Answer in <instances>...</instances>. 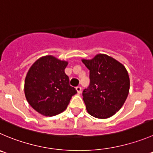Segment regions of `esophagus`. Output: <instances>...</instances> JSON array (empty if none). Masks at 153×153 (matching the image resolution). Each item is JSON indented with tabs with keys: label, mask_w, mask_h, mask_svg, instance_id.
I'll use <instances>...</instances> for the list:
<instances>
[{
	"label": "esophagus",
	"mask_w": 153,
	"mask_h": 153,
	"mask_svg": "<svg viewBox=\"0 0 153 153\" xmlns=\"http://www.w3.org/2000/svg\"><path fill=\"white\" fill-rule=\"evenodd\" d=\"M76 90L77 91V93H78V94H80L81 91H82V88H81L80 86H77V87H76Z\"/></svg>",
	"instance_id": "esophagus-1"
}]
</instances>
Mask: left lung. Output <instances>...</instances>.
I'll list each match as a JSON object with an SVG mask.
<instances>
[{"label":"left lung","mask_w":153,"mask_h":153,"mask_svg":"<svg viewBox=\"0 0 153 153\" xmlns=\"http://www.w3.org/2000/svg\"><path fill=\"white\" fill-rule=\"evenodd\" d=\"M82 62L90 71V85L82 93L87 112L97 119H107L124 104L130 88L126 67L106 54H97Z\"/></svg>","instance_id":"1"}]
</instances>
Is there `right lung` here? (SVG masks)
Wrapping results in <instances>:
<instances>
[{"label":"right lung","instance_id":"obj_1","mask_svg":"<svg viewBox=\"0 0 153 153\" xmlns=\"http://www.w3.org/2000/svg\"><path fill=\"white\" fill-rule=\"evenodd\" d=\"M68 65V61L48 55L29 68L25 79V95L30 107L40 114L52 116L62 113L77 93L70 85L65 72Z\"/></svg>","mask_w":153,"mask_h":153}]
</instances>
